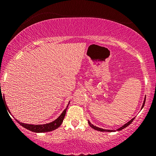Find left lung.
<instances>
[{
    "label": "left lung",
    "instance_id": "obj_1",
    "mask_svg": "<svg viewBox=\"0 0 156 156\" xmlns=\"http://www.w3.org/2000/svg\"><path fill=\"white\" fill-rule=\"evenodd\" d=\"M145 100H146V98H144V103H143L142 108H143V107H144V103H145ZM135 119V117L133 118V119H132L131 120H130L129 122H127L126 124H125L124 125H123V126H122L121 128H119V129H117V130H121L124 129V128H126V127H128V125H129L130 124H131L132 122L133 121V119ZM88 122H89V125H90L91 128H93V129H94V130H99V131H103V132H104V131H105V132H114V131H115V130H105V129H102V128H98V127H96V126H94V125H93L92 124V123H91L90 122H89V121H88Z\"/></svg>",
    "mask_w": 156,
    "mask_h": 156
}]
</instances>
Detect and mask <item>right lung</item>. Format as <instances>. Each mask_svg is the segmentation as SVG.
<instances>
[{
  "instance_id": "1",
  "label": "right lung",
  "mask_w": 156,
  "mask_h": 156,
  "mask_svg": "<svg viewBox=\"0 0 156 156\" xmlns=\"http://www.w3.org/2000/svg\"><path fill=\"white\" fill-rule=\"evenodd\" d=\"M68 105L67 108L64 110V112H62V114L57 118L55 120L52 122L51 123H48V124H44V125H29V124H24V123L20 122L18 120H16L17 122L19 123L21 126H23V128H26L27 130H29L31 131L35 132V133H42V132H49L52 131V130L56 129L58 127L62 125V122H63V119H64V117H65L66 112H67ZM8 109V108H7ZM8 112L10 113L8 109Z\"/></svg>"
}]
</instances>
